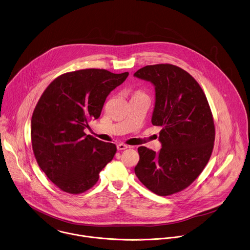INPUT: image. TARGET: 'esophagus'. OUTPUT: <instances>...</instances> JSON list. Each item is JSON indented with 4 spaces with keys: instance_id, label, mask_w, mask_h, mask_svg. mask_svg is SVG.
Listing matches in <instances>:
<instances>
[{
    "instance_id": "1",
    "label": "esophagus",
    "mask_w": 250,
    "mask_h": 250,
    "mask_svg": "<svg viewBox=\"0 0 250 250\" xmlns=\"http://www.w3.org/2000/svg\"><path fill=\"white\" fill-rule=\"evenodd\" d=\"M127 148H128V146H126L125 144H118L117 145V150H124L127 149Z\"/></svg>"
}]
</instances>
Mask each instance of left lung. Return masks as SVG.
<instances>
[{
	"label": "left lung",
	"mask_w": 250,
	"mask_h": 250,
	"mask_svg": "<svg viewBox=\"0 0 250 250\" xmlns=\"http://www.w3.org/2000/svg\"><path fill=\"white\" fill-rule=\"evenodd\" d=\"M134 77L154 86L151 124L162 127V148L155 152L139 147L134 172L153 193L171 195L191 185L207 165L214 142L212 115L197 81L179 66L147 65Z\"/></svg>",
	"instance_id": "8db88e82"
}]
</instances>
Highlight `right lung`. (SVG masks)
I'll use <instances>...</instances> for the list:
<instances>
[{"label":"right lung","instance_id":"add662e5","mask_svg":"<svg viewBox=\"0 0 250 250\" xmlns=\"http://www.w3.org/2000/svg\"><path fill=\"white\" fill-rule=\"evenodd\" d=\"M127 76L97 68L68 72L56 78L39 100L31 122L33 150L41 169L62 191L90 189L113 159L116 146L84 129L100 118L106 98Z\"/></svg>","mask_w":250,"mask_h":250}]
</instances>
